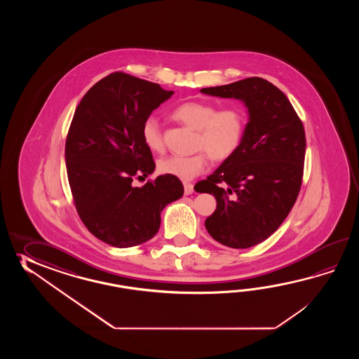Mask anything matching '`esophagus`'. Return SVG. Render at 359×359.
Masks as SVG:
<instances>
[{
	"label": "esophagus",
	"mask_w": 359,
	"mask_h": 359,
	"mask_svg": "<svg viewBox=\"0 0 359 359\" xmlns=\"http://www.w3.org/2000/svg\"><path fill=\"white\" fill-rule=\"evenodd\" d=\"M183 189H184V195H191L194 192V184L192 183H183Z\"/></svg>",
	"instance_id": "34e87169"
}]
</instances>
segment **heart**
<instances>
[{
	"mask_svg": "<svg viewBox=\"0 0 359 359\" xmlns=\"http://www.w3.org/2000/svg\"><path fill=\"white\" fill-rule=\"evenodd\" d=\"M173 118L198 130L195 147L198 153L190 156L169 155L158 161V169L163 175L176 177L182 181L205 172L209 155L214 161H224L235 153L244 136L245 118L236 107H217L208 101H187L175 109ZM142 141L154 153L164 150L161 124L155 116L146 118L141 127Z\"/></svg>",
	"mask_w": 359,
	"mask_h": 359,
	"instance_id": "obj_1",
	"label": "heart"
}]
</instances>
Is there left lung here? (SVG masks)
Here are the masks:
<instances>
[{
    "instance_id": "obj_1",
    "label": "left lung",
    "mask_w": 359,
    "mask_h": 359,
    "mask_svg": "<svg viewBox=\"0 0 359 359\" xmlns=\"http://www.w3.org/2000/svg\"><path fill=\"white\" fill-rule=\"evenodd\" d=\"M200 92L240 100L248 109L236 151L195 191L217 200L205 221L209 235L229 248H252L281 226L297 201L304 169L303 123L285 93L259 76Z\"/></svg>"
}]
</instances>
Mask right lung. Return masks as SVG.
Returning a JSON list of instances; mask_svg holds the SVG:
<instances>
[{"label": "right lung", "mask_w": 359, "mask_h": 359, "mask_svg": "<svg viewBox=\"0 0 359 359\" xmlns=\"http://www.w3.org/2000/svg\"><path fill=\"white\" fill-rule=\"evenodd\" d=\"M173 93L116 72L92 86L76 107L65 144L70 190L84 226L115 248L153 238L163 209L182 198L176 177L132 184L155 169L141 136L142 123Z\"/></svg>", "instance_id": "right-lung-1"}]
</instances>
